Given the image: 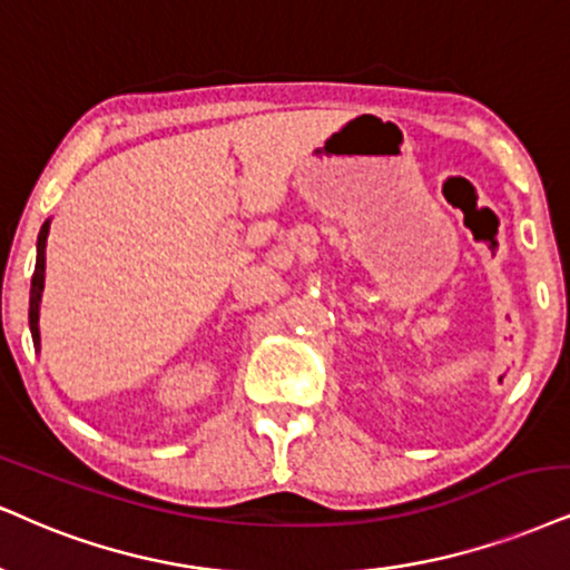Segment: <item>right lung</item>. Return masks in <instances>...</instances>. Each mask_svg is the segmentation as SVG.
Listing matches in <instances>:
<instances>
[{"instance_id": "right-lung-1", "label": "right lung", "mask_w": 570, "mask_h": 570, "mask_svg": "<svg viewBox=\"0 0 570 570\" xmlns=\"http://www.w3.org/2000/svg\"><path fill=\"white\" fill-rule=\"evenodd\" d=\"M47 232H49V222L39 232L37 269H33V279H31V308H28V325H31V335H33V343H37V346H39V301H41V291H45V243H47Z\"/></svg>"}]
</instances>
